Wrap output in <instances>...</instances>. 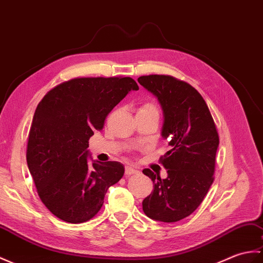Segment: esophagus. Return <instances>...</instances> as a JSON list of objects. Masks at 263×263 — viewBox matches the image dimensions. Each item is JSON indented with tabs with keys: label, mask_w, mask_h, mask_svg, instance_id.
<instances>
[{
	"label": "esophagus",
	"mask_w": 263,
	"mask_h": 263,
	"mask_svg": "<svg viewBox=\"0 0 263 263\" xmlns=\"http://www.w3.org/2000/svg\"><path fill=\"white\" fill-rule=\"evenodd\" d=\"M138 173H139V170L137 168H134L132 166H126L125 167V175H127V176L138 174Z\"/></svg>",
	"instance_id": "esophagus-1"
}]
</instances>
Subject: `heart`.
Listing matches in <instances>:
<instances>
[{"instance_id": "1", "label": "heart", "mask_w": 263, "mask_h": 263, "mask_svg": "<svg viewBox=\"0 0 263 263\" xmlns=\"http://www.w3.org/2000/svg\"><path fill=\"white\" fill-rule=\"evenodd\" d=\"M139 112H143V113H155L158 114V108L155 105L154 103H144L141 105V107L139 108Z\"/></svg>"}]
</instances>
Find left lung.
<instances>
[{
	"label": "left lung",
	"instance_id": "obj_1",
	"mask_svg": "<svg viewBox=\"0 0 263 263\" xmlns=\"http://www.w3.org/2000/svg\"><path fill=\"white\" fill-rule=\"evenodd\" d=\"M138 82L160 104L161 137L169 145L160 158L167 178L148 168L142 172L154 181L142 209L155 221H180L200 205L214 180L219 144L216 126L206 102L189 84L164 75L141 76Z\"/></svg>",
	"mask_w": 263,
	"mask_h": 263
}]
</instances>
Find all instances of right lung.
Listing matches in <instances>:
<instances>
[{
  "label": "right lung",
  "mask_w": 263,
  "mask_h": 263,
  "mask_svg": "<svg viewBox=\"0 0 263 263\" xmlns=\"http://www.w3.org/2000/svg\"><path fill=\"white\" fill-rule=\"evenodd\" d=\"M138 89L130 77L75 78L49 90L38 104L27 162L40 199L54 216L72 224L88 221L101 210L107 189L123 177L121 162L93 160L88 140Z\"/></svg>",
  "instance_id": "1"
}]
</instances>
